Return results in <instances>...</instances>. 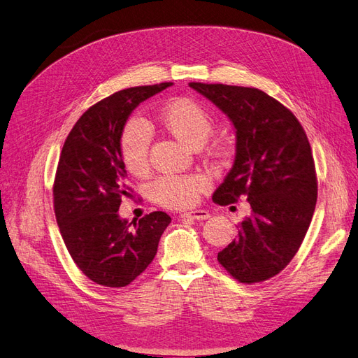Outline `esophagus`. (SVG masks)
<instances>
[{"mask_svg":"<svg viewBox=\"0 0 358 358\" xmlns=\"http://www.w3.org/2000/svg\"><path fill=\"white\" fill-rule=\"evenodd\" d=\"M182 217L185 218H189V220H208L209 218V212L205 210V209H194V210H189L187 212V214H183Z\"/></svg>","mask_w":358,"mask_h":358,"instance_id":"1","label":"esophagus"}]
</instances>
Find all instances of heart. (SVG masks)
Returning a JSON list of instances; mask_svg holds the SVG:
<instances>
[{
    "label": "heart",
    "mask_w": 358,
    "mask_h": 358,
    "mask_svg": "<svg viewBox=\"0 0 358 358\" xmlns=\"http://www.w3.org/2000/svg\"><path fill=\"white\" fill-rule=\"evenodd\" d=\"M161 123L173 137L187 146L199 149L212 132L210 114L192 99L179 98L170 101L159 114ZM152 132L146 122L131 120L124 128L120 140L122 158L127 169L134 175L146 171L149 164V148ZM209 188V179L203 175H167L161 176L150 185V197L166 208H188L194 205L201 191Z\"/></svg>",
    "instance_id": "obj_1"
}]
</instances>
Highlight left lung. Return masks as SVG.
<instances>
[{"instance_id": "obj_1", "label": "left lung", "mask_w": 358, "mask_h": 358, "mask_svg": "<svg viewBox=\"0 0 358 358\" xmlns=\"http://www.w3.org/2000/svg\"><path fill=\"white\" fill-rule=\"evenodd\" d=\"M227 115L235 129V161L212 200L247 197L250 214L238 238L217 259L243 283L264 282L291 262L316 206L310 143L295 115L265 92L250 87L189 83Z\"/></svg>"}]
</instances>
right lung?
Wrapping results in <instances>:
<instances>
[{"instance_id": "1", "label": "right lung", "mask_w": 358, "mask_h": 358, "mask_svg": "<svg viewBox=\"0 0 358 358\" xmlns=\"http://www.w3.org/2000/svg\"><path fill=\"white\" fill-rule=\"evenodd\" d=\"M171 83L131 87L87 110L67 135L54 182L57 224L71 257L94 283L128 286L155 257L171 218L162 210L129 221L119 215L131 197L122 134L132 111Z\"/></svg>"}]
</instances>
